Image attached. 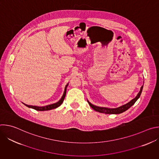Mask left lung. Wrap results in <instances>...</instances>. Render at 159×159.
<instances>
[{
  "label": "left lung",
  "instance_id": "obj_1",
  "mask_svg": "<svg viewBox=\"0 0 159 159\" xmlns=\"http://www.w3.org/2000/svg\"><path fill=\"white\" fill-rule=\"evenodd\" d=\"M143 85H142L140 88V92L138 93L137 96H136L134 99H133L131 101H130L129 102H128L127 104L123 105L117 108H107V107H99V106H94L93 104H92L90 103L89 101H87L89 104L90 105V106L94 110L101 112V113H105V114H120V113H122L123 112H125V111L128 110L130 107H131L134 103L135 102L138 100V99L140 98L142 92V89H143Z\"/></svg>",
  "mask_w": 159,
  "mask_h": 159
}]
</instances>
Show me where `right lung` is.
<instances>
[{
    "label": "right lung",
    "instance_id": "1",
    "mask_svg": "<svg viewBox=\"0 0 159 159\" xmlns=\"http://www.w3.org/2000/svg\"><path fill=\"white\" fill-rule=\"evenodd\" d=\"M68 85H69V84H67L65 87V90H64V93H63V94L61 97V98L59 100V101H58L56 103H54V104H50V105H47V106H41V107H39V106H30V105H28V104H26L25 103H23L25 106H26L27 107H30V108H32V109H34L35 110H37V111H48V110H51V109H55L58 107H59L61 104L62 102H63V100L65 99V95H66V87L68 86Z\"/></svg>",
    "mask_w": 159,
    "mask_h": 159
}]
</instances>
